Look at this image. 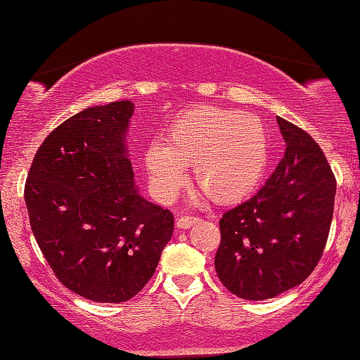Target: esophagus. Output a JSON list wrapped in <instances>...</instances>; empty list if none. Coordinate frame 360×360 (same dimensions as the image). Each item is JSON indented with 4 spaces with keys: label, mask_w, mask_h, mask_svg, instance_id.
<instances>
[{
    "label": "esophagus",
    "mask_w": 360,
    "mask_h": 360,
    "mask_svg": "<svg viewBox=\"0 0 360 360\" xmlns=\"http://www.w3.org/2000/svg\"><path fill=\"white\" fill-rule=\"evenodd\" d=\"M198 221V217H192V216H182L176 219V227L178 229H191L192 224Z\"/></svg>",
    "instance_id": "34e87169"
}]
</instances>
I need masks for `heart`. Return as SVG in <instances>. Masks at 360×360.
<instances>
[{"label": "heart", "instance_id": "1", "mask_svg": "<svg viewBox=\"0 0 360 360\" xmlns=\"http://www.w3.org/2000/svg\"><path fill=\"white\" fill-rule=\"evenodd\" d=\"M270 146L257 119L233 109L200 106L176 117L165 141L144 150L150 188L167 203L187 182L193 165L195 182L216 203L231 205L249 197L264 179Z\"/></svg>", "mask_w": 360, "mask_h": 360}]
</instances>
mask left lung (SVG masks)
Here are the masks:
<instances>
[{
	"mask_svg": "<svg viewBox=\"0 0 360 360\" xmlns=\"http://www.w3.org/2000/svg\"><path fill=\"white\" fill-rule=\"evenodd\" d=\"M276 120L284 157L265 186L219 222L216 273L245 300L273 298L311 275L333 216L337 181L324 152L307 131Z\"/></svg>",
	"mask_w": 360,
	"mask_h": 360,
	"instance_id": "8db88e82",
	"label": "left lung"
}]
</instances>
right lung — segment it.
Here are the masks:
<instances>
[{"instance_id":"1","label":"right lung","mask_w":360,"mask_h":360,"mask_svg":"<svg viewBox=\"0 0 360 360\" xmlns=\"http://www.w3.org/2000/svg\"><path fill=\"white\" fill-rule=\"evenodd\" d=\"M135 105L72 115L36 152L25 184L33 235L58 281L100 303L130 300L172 240V211L135 184L127 133Z\"/></svg>"}]
</instances>
